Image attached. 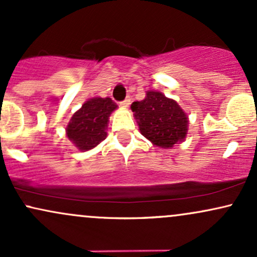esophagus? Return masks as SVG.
I'll return each mask as SVG.
<instances>
[{
  "label": "esophagus",
  "mask_w": 257,
  "mask_h": 257,
  "mask_svg": "<svg viewBox=\"0 0 257 257\" xmlns=\"http://www.w3.org/2000/svg\"><path fill=\"white\" fill-rule=\"evenodd\" d=\"M119 105L122 106V107H128V106L131 105V96H126V99L123 100V101H120Z\"/></svg>",
  "instance_id": "obj_1"
}]
</instances>
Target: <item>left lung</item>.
Returning a JSON list of instances; mask_svg holds the SVG:
<instances>
[{
    "label": "left lung",
    "mask_w": 257,
    "mask_h": 257,
    "mask_svg": "<svg viewBox=\"0 0 257 257\" xmlns=\"http://www.w3.org/2000/svg\"><path fill=\"white\" fill-rule=\"evenodd\" d=\"M140 133L155 146L170 149L185 140L188 118L175 100L150 90L146 98L132 104Z\"/></svg>",
    "instance_id": "obj_1"
}]
</instances>
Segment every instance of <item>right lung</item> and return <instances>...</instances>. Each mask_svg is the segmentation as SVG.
Segmentation results:
<instances>
[{
    "instance_id": "right-lung-1",
    "label": "right lung",
    "mask_w": 257,
    "mask_h": 257,
    "mask_svg": "<svg viewBox=\"0 0 257 257\" xmlns=\"http://www.w3.org/2000/svg\"><path fill=\"white\" fill-rule=\"evenodd\" d=\"M117 108L110 98H93L73 113L66 128V137L81 151L98 146L107 137L108 117Z\"/></svg>"
}]
</instances>
